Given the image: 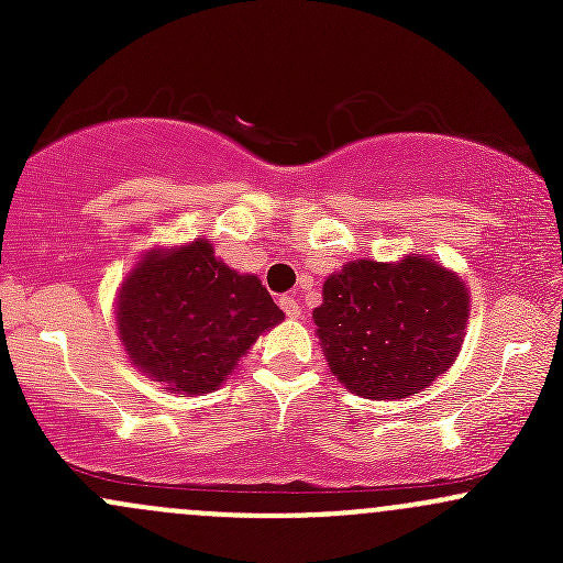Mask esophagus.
I'll use <instances>...</instances> for the list:
<instances>
[{
    "instance_id": "34e87169",
    "label": "esophagus",
    "mask_w": 563,
    "mask_h": 563,
    "mask_svg": "<svg viewBox=\"0 0 563 563\" xmlns=\"http://www.w3.org/2000/svg\"><path fill=\"white\" fill-rule=\"evenodd\" d=\"M280 308L288 318H302V305H299L297 297H280Z\"/></svg>"
}]
</instances>
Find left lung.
I'll list each match as a JSON object with an SVG mask.
<instances>
[{
	"mask_svg": "<svg viewBox=\"0 0 563 563\" xmlns=\"http://www.w3.org/2000/svg\"><path fill=\"white\" fill-rule=\"evenodd\" d=\"M321 297L313 321L327 365L360 397L417 395L460 354L468 288L433 258L351 261L327 277Z\"/></svg>",
	"mask_w": 563,
	"mask_h": 563,
	"instance_id": "obj_1",
	"label": "left lung"
}]
</instances>
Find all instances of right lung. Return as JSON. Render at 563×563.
Instances as JSON below:
<instances>
[{"label": "right lung", "mask_w": 563, "mask_h": 563, "mask_svg": "<svg viewBox=\"0 0 563 563\" xmlns=\"http://www.w3.org/2000/svg\"><path fill=\"white\" fill-rule=\"evenodd\" d=\"M283 310L255 275L214 258L207 240L155 247L119 288L117 329L135 367L181 395H207L234 373Z\"/></svg>", "instance_id": "add662e5"}]
</instances>
